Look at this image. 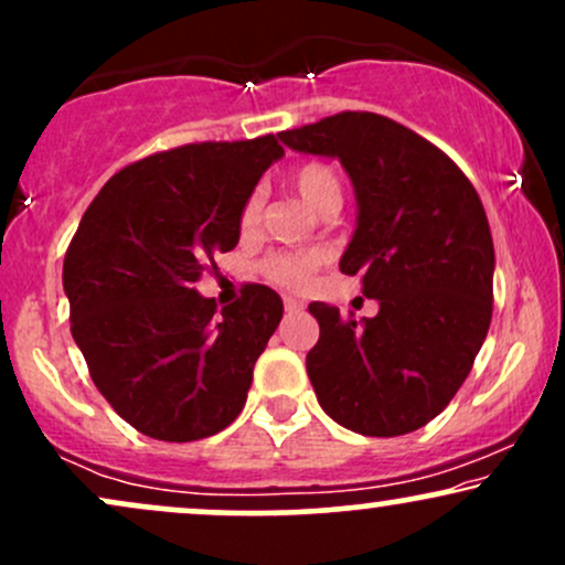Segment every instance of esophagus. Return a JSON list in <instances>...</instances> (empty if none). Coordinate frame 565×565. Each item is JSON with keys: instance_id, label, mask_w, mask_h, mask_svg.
<instances>
[{"instance_id": "obj_1", "label": "esophagus", "mask_w": 565, "mask_h": 565, "mask_svg": "<svg viewBox=\"0 0 565 565\" xmlns=\"http://www.w3.org/2000/svg\"><path fill=\"white\" fill-rule=\"evenodd\" d=\"M284 308H287V313H300L305 305L300 300H295V297H284Z\"/></svg>"}]
</instances>
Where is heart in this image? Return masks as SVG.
Instances as JSON below:
<instances>
[{"mask_svg":"<svg viewBox=\"0 0 565 565\" xmlns=\"http://www.w3.org/2000/svg\"><path fill=\"white\" fill-rule=\"evenodd\" d=\"M291 188L300 193L305 204L313 206L316 212H323L327 206L340 204L342 185L337 172L323 161H305L291 172ZM263 217V193L252 191L244 199L242 210H238V228L242 233H252L260 225ZM327 263V252L321 249H305V252H270L268 257L260 260V274L268 281L278 284L284 289H305L313 281L316 270Z\"/></svg>","mask_w":565,"mask_h":565,"instance_id":"obj_1","label":"heart"}]
</instances>
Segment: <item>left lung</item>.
<instances>
[{"instance_id": "obj_1", "label": "left lung", "mask_w": 565, "mask_h": 565, "mask_svg": "<svg viewBox=\"0 0 565 565\" xmlns=\"http://www.w3.org/2000/svg\"><path fill=\"white\" fill-rule=\"evenodd\" d=\"M278 138L348 170L359 225L340 270L380 300L361 321L308 305L321 327L305 359L316 398L361 436L417 430L449 406L489 332L494 242L481 199L438 146L387 116L342 111Z\"/></svg>"}]
</instances>
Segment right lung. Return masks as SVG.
<instances>
[{
  "mask_svg": "<svg viewBox=\"0 0 565 565\" xmlns=\"http://www.w3.org/2000/svg\"><path fill=\"white\" fill-rule=\"evenodd\" d=\"M281 153L274 135L151 153L100 188L71 238V334L97 391L142 436H215L246 404L281 297L244 284L217 313L193 284L238 244V210Z\"/></svg>",
  "mask_w": 565,
  "mask_h": 565,
  "instance_id": "1",
  "label": "right lung"
}]
</instances>
